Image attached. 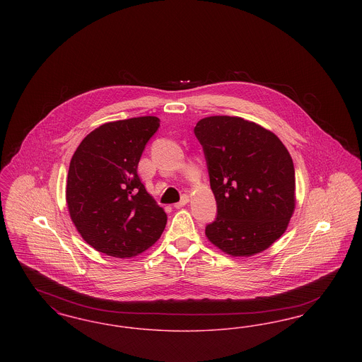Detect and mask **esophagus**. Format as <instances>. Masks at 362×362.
<instances>
[{"instance_id": "34e87169", "label": "esophagus", "mask_w": 362, "mask_h": 362, "mask_svg": "<svg viewBox=\"0 0 362 362\" xmlns=\"http://www.w3.org/2000/svg\"><path fill=\"white\" fill-rule=\"evenodd\" d=\"M189 195H183V197L180 198V201H179L177 204H175L173 206H175V209H180V207L186 206V205L189 204Z\"/></svg>"}]
</instances>
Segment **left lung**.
I'll list each match as a JSON object with an SVG mask.
<instances>
[{"mask_svg": "<svg viewBox=\"0 0 362 362\" xmlns=\"http://www.w3.org/2000/svg\"><path fill=\"white\" fill-rule=\"evenodd\" d=\"M204 148L217 217L207 239L232 257L269 248L294 210V165L274 133L239 117H209L194 127Z\"/></svg>", "mask_w": 362, "mask_h": 362, "instance_id": "obj_1", "label": "left lung"}]
</instances>
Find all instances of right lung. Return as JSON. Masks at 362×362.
<instances>
[{
    "mask_svg": "<svg viewBox=\"0 0 362 362\" xmlns=\"http://www.w3.org/2000/svg\"><path fill=\"white\" fill-rule=\"evenodd\" d=\"M156 117L108 122L86 136L70 160V218L96 251L132 258L160 239L167 214L138 176L145 145L160 127Z\"/></svg>",
    "mask_w": 362,
    "mask_h": 362,
    "instance_id": "obj_1",
    "label": "right lung"
}]
</instances>
